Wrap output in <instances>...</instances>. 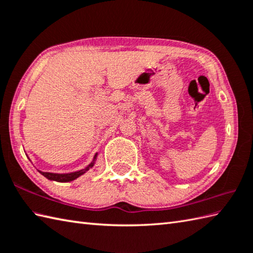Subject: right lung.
I'll return each mask as SVG.
<instances>
[{
	"label": "right lung",
	"mask_w": 253,
	"mask_h": 253,
	"mask_svg": "<svg viewBox=\"0 0 253 253\" xmlns=\"http://www.w3.org/2000/svg\"><path fill=\"white\" fill-rule=\"evenodd\" d=\"M27 155V154H26ZM96 158H98V153L94 154L93 160L91 161V163L85 166L84 169H82L76 171H71V173H51V171H42L40 169H37L41 175H43L46 179L53 180V181H58V182H68V181H73L75 179H77L78 177L84 175V173L93 168V165L95 164ZM29 159V158H28ZM30 160V159H29Z\"/></svg>",
	"instance_id": "obj_1"
}]
</instances>
